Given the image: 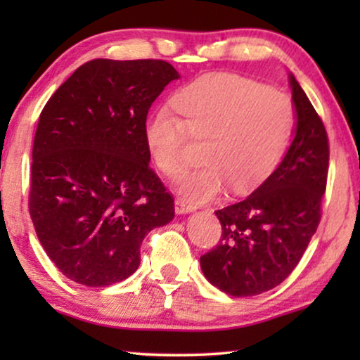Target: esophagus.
<instances>
[{"label": "esophagus", "mask_w": 360, "mask_h": 360, "mask_svg": "<svg viewBox=\"0 0 360 360\" xmlns=\"http://www.w3.org/2000/svg\"><path fill=\"white\" fill-rule=\"evenodd\" d=\"M195 210V206L188 203V201L181 200V198H176L175 200V211L179 214H185V213H191V211Z\"/></svg>", "instance_id": "1"}]
</instances>
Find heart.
<instances>
[{
	"mask_svg": "<svg viewBox=\"0 0 360 360\" xmlns=\"http://www.w3.org/2000/svg\"><path fill=\"white\" fill-rule=\"evenodd\" d=\"M172 106L147 116L144 142L157 169L174 179L185 169L188 134L205 137L203 164L180 181V193L191 201L214 198L228 185L234 193L257 188L297 131V108L287 93L238 73L195 78L174 93Z\"/></svg>",
	"mask_w": 360,
	"mask_h": 360,
	"instance_id": "obj_1",
	"label": "heart"
}]
</instances>
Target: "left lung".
Here are the masks:
<instances>
[{"instance_id":"8db88e82","label":"left lung","mask_w":360,"mask_h":360,"mask_svg":"<svg viewBox=\"0 0 360 360\" xmlns=\"http://www.w3.org/2000/svg\"><path fill=\"white\" fill-rule=\"evenodd\" d=\"M290 86L298 117L292 146L248 198L214 211L223 234L219 244L200 257L210 283L231 297H254L282 283L321 221L328 132L293 75Z\"/></svg>"}]
</instances>
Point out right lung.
Listing matches in <instances>:
<instances>
[{
  "label": "right lung",
  "instance_id": "1",
  "mask_svg": "<svg viewBox=\"0 0 360 360\" xmlns=\"http://www.w3.org/2000/svg\"><path fill=\"white\" fill-rule=\"evenodd\" d=\"M175 78L165 60L95 58L44 106L29 213L44 250L73 282L108 287L127 278L147 233L174 219V196L149 165L144 122Z\"/></svg>",
  "mask_w": 360,
  "mask_h": 360
}]
</instances>
